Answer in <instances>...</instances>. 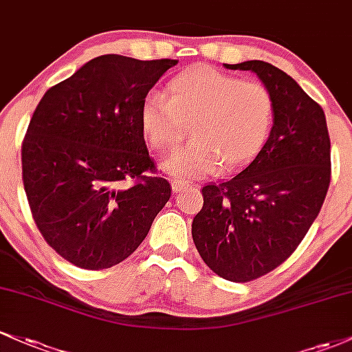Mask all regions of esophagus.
<instances>
[{"label": "esophagus", "mask_w": 352, "mask_h": 352, "mask_svg": "<svg viewBox=\"0 0 352 352\" xmlns=\"http://www.w3.org/2000/svg\"><path fill=\"white\" fill-rule=\"evenodd\" d=\"M188 185H190V184L185 182V180H182V179H173V180H172V190H173V192L184 190V188H187Z\"/></svg>", "instance_id": "34e87169"}]
</instances>
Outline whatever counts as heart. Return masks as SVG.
Segmentation results:
<instances>
[{
  "label": "heart",
  "mask_w": 352,
  "mask_h": 352,
  "mask_svg": "<svg viewBox=\"0 0 352 352\" xmlns=\"http://www.w3.org/2000/svg\"><path fill=\"white\" fill-rule=\"evenodd\" d=\"M170 96L150 91L140 107L146 144L167 152L192 126V142L162 162L172 175L194 179L237 168L267 140L274 98L265 85L241 80L212 67L185 69L168 83Z\"/></svg>",
  "instance_id": "obj_1"
}]
</instances>
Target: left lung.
Returning <instances> with one entry per match:
<instances>
[{"label":"left lung","mask_w":352,"mask_h":352,"mask_svg":"<svg viewBox=\"0 0 352 352\" xmlns=\"http://www.w3.org/2000/svg\"><path fill=\"white\" fill-rule=\"evenodd\" d=\"M252 72L274 98L269 138L242 170L202 188L192 237L204 262L232 283L280 265L318 217L331 182L324 110L283 69L261 60L226 65Z\"/></svg>","instance_id":"1"}]
</instances>
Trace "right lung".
<instances>
[{"instance_id": "add662e5", "label": "right lung", "mask_w": 352, "mask_h": 352, "mask_svg": "<svg viewBox=\"0 0 352 352\" xmlns=\"http://www.w3.org/2000/svg\"><path fill=\"white\" fill-rule=\"evenodd\" d=\"M177 60L102 55L50 88L21 146L36 227L65 261L102 270L125 261L168 202L146 150L140 107Z\"/></svg>"}]
</instances>
